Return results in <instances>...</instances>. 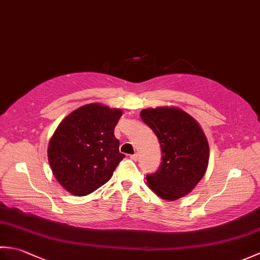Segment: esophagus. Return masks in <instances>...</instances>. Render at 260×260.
I'll return each mask as SVG.
<instances>
[{"instance_id":"34e87169","label":"esophagus","mask_w":260,"mask_h":260,"mask_svg":"<svg viewBox=\"0 0 260 260\" xmlns=\"http://www.w3.org/2000/svg\"><path fill=\"white\" fill-rule=\"evenodd\" d=\"M131 159H133V161H137V159H139V154H133V155H131Z\"/></svg>"}]
</instances>
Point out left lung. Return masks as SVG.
I'll return each instance as SVG.
<instances>
[{"label": "left lung", "instance_id": "8db88e82", "mask_svg": "<svg viewBox=\"0 0 260 260\" xmlns=\"http://www.w3.org/2000/svg\"><path fill=\"white\" fill-rule=\"evenodd\" d=\"M141 118L157 136L162 162L147 184L165 200H178L194 189L209 163V144L200 125L175 107L147 108Z\"/></svg>", "mask_w": 260, "mask_h": 260}]
</instances>
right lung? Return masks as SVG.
<instances>
[{"mask_svg": "<svg viewBox=\"0 0 260 260\" xmlns=\"http://www.w3.org/2000/svg\"><path fill=\"white\" fill-rule=\"evenodd\" d=\"M123 112L102 104L74 110L49 142L48 159L54 178L71 194L87 196L113 176L125 157L114 135Z\"/></svg>", "mask_w": 260, "mask_h": 260, "instance_id": "obj_1", "label": "right lung"}]
</instances>
